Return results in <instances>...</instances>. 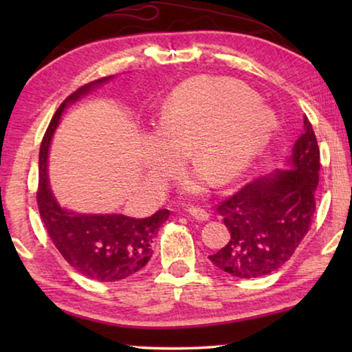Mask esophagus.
<instances>
[{
	"instance_id": "1",
	"label": "esophagus",
	"mask_w": 352,
	"mask_h": 352,
	"mask_svg": "<svg viewBox=\"0 0 352 352\" xmlns=\"http://www.w3.org/2000/svg\"><path fill=\"white\" fill-rule=\"evenodd\" d=\"M187 213H189L192 218L197 219V221H208V216H210L205 210L197 208V206H192V208L187 210Z\"/></svg>"
}]
</instances>
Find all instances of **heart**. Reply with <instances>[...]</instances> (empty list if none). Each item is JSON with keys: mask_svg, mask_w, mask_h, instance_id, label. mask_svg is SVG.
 <instances>
[{"mask_svg": "<svg viewBox=\"0 0 352 352\" xmlns=\"http://www.w3.org/2000/svg\"><path fill=\"white\" fill-rule=\"evenodd\" d=\"M274 129V115L253 89L230 78H197L176 89L160 118L147 163L153 181L163 182L189 148L199 170L186 176L187 192L204 190L213 177L229 184L248 170Z\"/></svg>", "mask_w": 352, "mask_h": 352, "instance_id": "b5f03b06", "label": "heart"}]
</instances>
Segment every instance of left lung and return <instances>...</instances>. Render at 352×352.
<instances>
[{
    "label": "left lung",
    "mask_w": 352,
    "mask_h": 352,
    "mask_svg": "<svg viewBox=\"0 0 352 352\" xmlns=\"http://www.w3.org/2000/svg\"><path fill=\"white\" fill-rule=\"evenodd\" d=\"M319 171L320 151L305 117V133L285 168L248 182L216 206L230 239L210 261L239 278L263 277L282 267L311 228Z\"/></svg>",
    "instance_id": "left-lung-1"
}]
</instances>
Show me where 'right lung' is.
I'll use <instances>...</instances> for the list:
<instances>
[{"label": "right lung", "mask_w": 352, "mask_h": 352, "mask_svg": "<svg viewBox=\"0 0 352 352\" xmlns=\"http://www.w3.org/2000/svg\"><path fill=\"white\" fill-rule=\"evenodd\" d=\"M112 76L91 81L72 93L56 110L40 147V182L36 201L47 235L62 258L85 277L98 282H117L138 274L152 256V237L170 216L158 210L151 218L124 214H81L57 204L47 181V152L65 107Z\"/></svg>", "instance_id": "obj_1"}]
</instances>
